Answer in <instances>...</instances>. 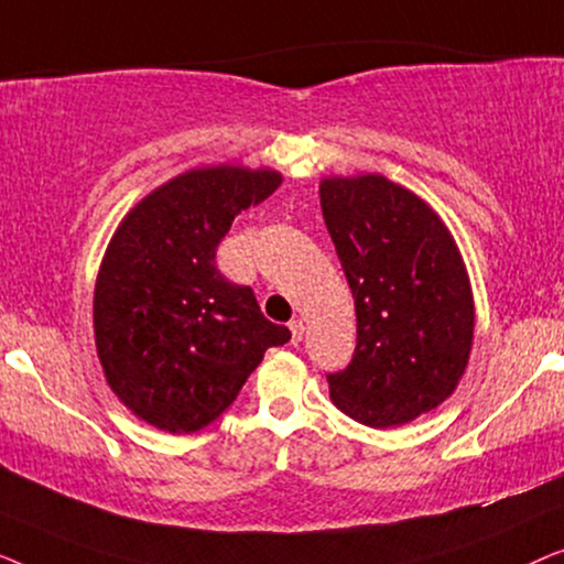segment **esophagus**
<instances>
[{"label": "esophagus", "mask_w": 564, "mask_h": 564, "mask_svg": "<svg viewBox=\"0 0 564 564\" xmlns=\"http://www.w3.org/2000/svg\"><path fill=\"white\" fill-rule=\"evenodd\" d=\"M290 330H292V344H300L303 341V336H305V326H303V321L300 318H295V321H290Z\"/></svg>", "instance_id": "34e87169"}]
</instances>
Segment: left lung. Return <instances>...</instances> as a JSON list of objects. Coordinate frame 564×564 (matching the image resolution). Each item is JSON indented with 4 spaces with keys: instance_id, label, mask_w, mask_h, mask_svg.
Segmentation results:
<instances>
[{
    "instance_id": "obj_1",
    "label": "left lung",
    "mask_w": 564,
    "mask_h": 564,
    "mask_svg": "<svg viewBox=\"0 0 564 564\" xmlns=\"http://www.w3.org/2000/svg\"><path fill=\"white\" fill-rule=\"evenodd\" d=\"M321 207L357 311L351 361L330 398L372 429L408 423L457 388L473 346V292L438 215L380 174L323 180Z\"/></svg>"
}]
</instances>
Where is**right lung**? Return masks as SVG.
Masks as SVG:
<instances>
[{"label":"right lung","instance_id":"1","mask_svg":"<svg viewBox=\"0 0 564 564\" xmlns=\"http://www.w3.org/2000/svg\"><path fill=\"white\" fill-rule=\"evenodd\" d=\"M280 182L267 169H195L151 192L115 234L95 288L97 351L110 388L151 426H210L269 346L290 341L215 261L236 215Z\"/></svg>","mask_w":564,"mask_h":564}]
</instances>
